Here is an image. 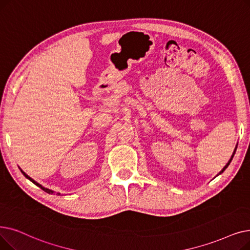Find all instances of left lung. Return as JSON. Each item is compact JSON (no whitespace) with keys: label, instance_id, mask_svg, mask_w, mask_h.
Here are the masks:
<instances>
[{"label":"left lung","instance_id":"8db88e82","mask_svg":"<svg viewBox=\"0 0 250 250\" xmlns=\"http://www.w3.org/2000/svg\"><path fill=\"white\" fill-rule=\"evenodd\" d=\"M236 149H237V146H236V147H235V149H234V152H233V154H232V157H231V159H230V160H229V162H228V163H227V165H226V166H225V167H224V168H223V170H222V171H221V172H220V173H219V174H218V175H220V174H222V173H223V172H224V171H225V170H226V169H227V168H228V166H229V165H230V163H231V161H232V159H233V157H234V154H235V152H236ZM218 175H217V176H218Z\"/></svg>","mask_w":250,"mask_h":250}]
</instances>
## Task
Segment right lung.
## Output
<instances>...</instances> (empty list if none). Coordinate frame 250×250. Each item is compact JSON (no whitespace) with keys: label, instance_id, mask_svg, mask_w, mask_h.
I'll return each instance as SVG.
<instances>
[{"label":"right lung","instance_id":"right-lung-1","mask_svg":"<svg viewBox=\"0 0 250 250\" xmlns=\"http://www.w3.org/2000/svg\"><path fill=\"white\" fill-rule=\"evenodd\" d=\"M20 171H21V172H22V174H23V175H24V176H25V177H26V178H27V179H28V180H30V181H31V182H32V183H33V184H35V185H37V186H39V187H40V188H41V189H42V190H43V191H44V192H46V193H50V194H53V193H55V192H54V191H53V190H51V189H47V188H45V187H43V186H42V185H41V184H40V183H38V182H37V181H34V180H33V179H32V178H30V177H29V176H28V175H26V174H25V173H24V172H23V171H22V170H21V169H20ZM57 194H58V195H60V194H61V193H59V192H58V193H57Z\"/></svg>","mask_w":250,"mask_h":250}]
</instances>
